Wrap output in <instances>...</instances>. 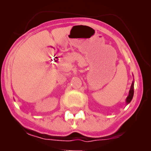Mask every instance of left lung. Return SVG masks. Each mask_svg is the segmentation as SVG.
I'll list each match as a JSON object with an SVG mask.
<instances>
[{"mask_svg": "<svg viewBox=\"0 0 151 151\" xmlns=\"http://www.w3.org/2000/svg\"><path fill=\"white\" fill-rule=\"evenodd\" d=\"M133 94H134V82H132V84H131V89L129 91V96L127 97V104H129L130 102H131V101L132 100V99H133Z\"/></svg>", "mask_w": 151, "mask_h": 151, "instance_id": "obj_1", "label": "left lung"}]
</instances>
